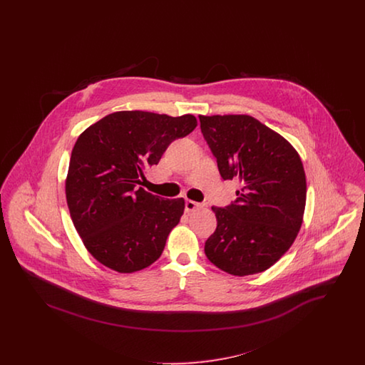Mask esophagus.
I'll list each match as a JSON object with an SVG mask.
<instances>
[{
    "mask_svg": "<svg viewBox=\"0 0 365 365\" xmlns=\"http://www.w3.org/2000/svg\"><path fill=\"white\" fill-rule=\"evenodd\" d=\"M201 207H202L201 204H198V202H195V201H191V200H187V201H186V205H185L187 213H189V212H194V210H197V209H200Z\"/></svg>",
    "mask_w": 365,
    "mask_h": 365,
    "instance_id": "obj_1",
    "label": "esophagus"
}]
</instances>
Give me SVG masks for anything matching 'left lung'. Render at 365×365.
I'll return each mask as SVG.
<instances>
[{"mask_svg": "<svg viewBox=\"0 0 365 365\" xmlns=\"http://www.w3.org/2000/svg\"><path fill=\"white\" fill-rule=\"evenodd\" d=\"M200 122L222 178L241 183L234 204L212 207L217 227L205 255L234 277L262 272L290 249L302 225V161L287 139L249 115H200Z\"/></svg>", "mask_w": 365, "mask_h": 365, "instance_id": "1", "label": "left lung"}]
</instances>
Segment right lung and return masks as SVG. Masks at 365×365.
Returning <instances> with one entry per match:
<instances>
[{
	"mask_svg": "<svg viewBox=\"0 0 365 365\" xmlns=\"http://www.w3.org/2000/svg\"><path fill=\"white\" fill-rule=\"evenodd\" d=\"M195 127L192 115L120 110L79 135L71 153L66 197L72 223L98 262L133 274L161 256L185 212V200H164L138 185L168 145Z\"/></svg>",
	"mask_w": 365,
	"mask_h": 365,
	"instance_id": "right-lung-1",
	"label": "right lung"
}]
</instances>
